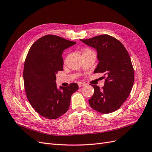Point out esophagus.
<instances>
[{
    "mask_svg": "<svg viewBox=\"0 0 152 152\" xmlns=\"http://www.w3.org/2000/svg\"><path fill=\"white\" fill-rule=\"evenodd\" d=\"M85 85V84L82 83V82H78V86H79V87H81L82 86H84Z\"/></svg>",
    "mask_w": 152,
    "mask_h": 152,
    "instance_id": "esophagus-1",
    "label": "esophagus"
}]
</instances>
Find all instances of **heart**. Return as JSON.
<instances>
[{"label":"heart","instance_id":"heart-1","mask_svg":"<svg viewBox=\"0 0 152 152\" xmlns=\"http://www.w3.org/2000/svg\"><path fill=\"white\" fill-rule=\"evenodd\" d=\"M92 52H93V50H91L90 49H89V48H86V49H84V50H83V53H82V54H86V53H92Z\"/></svg>","mask_w":152,"mask_h":152}]
</instances>
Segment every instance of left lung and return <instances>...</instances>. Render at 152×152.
<instances>
[{"mask_svg":"<svg viewBox=\"0 0 152 152\" xmlns=\"http://www.w3.org/2000/svg\"><path fill=\"white\" fill-rule=\"evenodd\" d=\"M80 40L97 50L99 63L94 72L103 73L106 79L102 89L91 85L94 93L89 99L91 107L102 113L116 111L128 98L134 84L129 54L120 41L107 34Z\"/></svg>","mask_w":152,"mask_h":152,"instance_id":"left-lung-1","label":"left lung"}]
</instances>
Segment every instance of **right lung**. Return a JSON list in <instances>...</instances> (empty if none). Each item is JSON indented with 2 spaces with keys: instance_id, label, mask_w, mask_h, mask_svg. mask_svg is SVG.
I'll use <instances>...</instances> for the list:
<instances>
[{
  "instance_id": "right-lung-1",
  "label": "right lung",
  "mask_w": 152,
  "mask_h": 152,
  "mask_svg": "<svg viewBox=\"0 0 152 152\" xmlns=\"http://www.w3.org/2000/svg\"><path fill=\"white\" fill-rule=\"evenodd\" d=\"M54 35H44L32 44L26 57L23 80L26 97L41 116L56 119L69 108L72 94L79 89L76 83L57 88L56 74L63 70L62 53L75 44Z\"/></svg>"
}]
</instances>
